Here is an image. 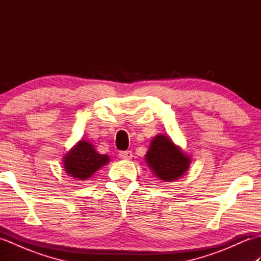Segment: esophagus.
<instances>
[{
  "instance_id": "esophagus-1",
  "label": "esophagus",
  "mask_w": 261,
  "mask_h": 261,
  "mask_svg": "<svg viewBox=\"0 0 261 261\" xmlns=\"http://www.w3.org/2000/svg\"><path fill=\"white\" fill-rule=\"evenodd\" d=\"M119 157H120L121 159L129 160V159L132 158V151H130V150H127V151H121V152L119 153Z\"/></svg>"
}]
</instances>
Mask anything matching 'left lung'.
Listing matches in <instances>:
<instances>
[{"instance_id": "1", "label": "left lung", "mask_w": 261, "mask_h": 261, "mask_svg": "<svg viewBox=\"0 0 261 261\" xmlns=\"http://www.w3.org/2000/svg\"><path fill=\"white\" fill-rule=\"evenodd\" d=\"M153 175L163 181H175L186 174L192 159L169 136L157 135L145 156Z\"/></svg>"}]
</instances>
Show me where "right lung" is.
Masks as SVG:
<instances>
[{"label":"right lung","mask_w":261,"mask_h":261,"mask_svg":"<svg viewBox=\"0 0 261 261\" xmlns=\"http://www.w3.org/2000/svg\"><path fill=\"white\" fill-rule=\"evenodd\" d=\"M109 163L108 154L98 153L87 140H80L63 157L65 173L76 180H87Z\"/></svg>","instance_id":"add662e5"}]
</instances>
